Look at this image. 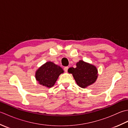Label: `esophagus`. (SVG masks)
<instances>
[{
	"label": "esophagus",
	"mask_w": 128,
	"mask_h": 128,
	"mask_svg": "<svg viewBox=\"0 0 128 128\" xmlns=\"http://www.w3.org/2000/svg\"><path fill=\"white\" fill-rule=\"evenodd\" d=\"M68 69H69V67L68 66H66L64 68V71L66 72H68Z\"/></svg>",
	"instance_id": "esophagus-1"
}]
</instances>
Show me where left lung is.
<instances>
[{
	"label": "left lung",
	"instance_id": "8db88e82",
	"mask_svg": "<svg viewBox=\"0 0 128 128\" xmlns=\"http://www.w3.org/2000/svg\"><path fill=\"white\" fill-rule=\"evenodd\" d=\"M68 72L72 74L76 84L82 88H86L96 81L98 71L96 67L83 60L76 63V68H70Z\"/></svg>",
	"mask_w": 128,
	"mask_h": 128
}]
</instances>
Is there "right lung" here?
Returning a JSON list of instances; mask_svg holds the SVG:
<instances>
[{
	"mask_svg": "<svg viewBox=\"0 0 128 128\" xmlns=\"http://www.w3.org/2000/svg\"><path fill=\"white\" fill-rule=\"evenodd\" d=\"M63 72L61 67L53 62H48L38 69L35 76L40 85L51 88L54 85L59 76Z\"/></svg>",
	"mask_w": 128,
	"mask_h": 128,
	"instance_id": "right-lung-1",
	"label": "right lung"
}]
</instances>
